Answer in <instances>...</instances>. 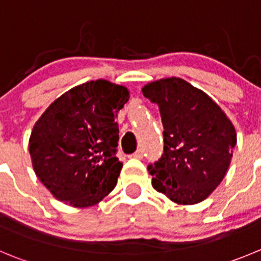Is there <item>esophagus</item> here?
<instances>
[{
  "label": "esophagus",
  "instance_id": "esophagus-1",
  "mask_svg": "<svg viewBox=\"0 0 261 261\" xmlns=\"http://www.w3.org/2000/svg\"><path fill=\"white\" fill-rule=\"evenodd\" d=\"M132 158H135V159H142V156H143V152H142V150H138V151H136L135 153H132Z\"/></svg>",
  "mask_w": 261,
  "mask_h": 261
}]
</instances>
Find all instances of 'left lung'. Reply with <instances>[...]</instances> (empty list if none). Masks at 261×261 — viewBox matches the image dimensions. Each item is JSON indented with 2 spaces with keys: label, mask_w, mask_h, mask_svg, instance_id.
Here are the masks:
<instances>
[{
  "label": "left lung",
  "mask_w": 261,
  "mask_h": 261,
  "mask_svg": "<svg viewBox=\"0 0 261 261\" xmlns=\"http://www.w3.org/2000/svg\"><path fill=\"white\" fill-rule=\"evenodd\" d=\"M142 93L158 103L164 125V153L148 166L152 187L178 205L201 202L229 168L234 125L210 96L182 78L150 82Z\"/></svg>",
  "instance_id": "left-lung-1"
}]
</instances>
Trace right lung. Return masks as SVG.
Instances as JSON below:
<instances>
[{"mask_svg": "<svg viewBox=\"0 0 261 261\" xmlns=\"http://www.w3.org/2000/svg\"><path fill=\"white\" fill-rule=\"evenodd\" d=\"M129 89L106 79L79 84L58 97L32 129L29 153L38 179L73 207L93 206L118 182V111Z\"/></svg>", "mask_w": 261, "mask_h": 261, "instance_id": "add662e5", "label": "right lung"}]
</instances>
